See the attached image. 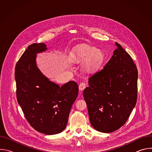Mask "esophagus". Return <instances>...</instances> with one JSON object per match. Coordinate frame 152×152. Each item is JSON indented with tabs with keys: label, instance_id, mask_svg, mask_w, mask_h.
<instances>
[{
	"label": "esophagus",
	"instance_id": "1",
	"mask_svg": "<svg viewBox=\"0 0 152 152\" xmlns=\"http://www.w3.org/2000/svg\"><path fill=\"white\" fill-rule=\"evenodd\" d=\"M85 88H86V84H85V83L82 82V83H80L79 84V90H80V91L83 90Z\"/></svg>",
	"mask_w": 152,
	"mask_h": 152
}]
</instances>
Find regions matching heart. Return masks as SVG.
I'll use <instances>...</instances> for the list:
<instances>
[{
  "label": "heart",
  "mask_w": 152,
  "mask_h": 152,
  "mask_svg": "<svg viewBox=\"0 0 152 152\" xmlns=\"http://www.w3.org/2000/svg\"><path fill=\"white\" fill-rule=\"evenodd\" d=\"M71 58L75 63L80 64L85 62L86 69L91 72L97 71L100 68L104 59V53L95 47L79 46L72 51Z\"/></svg>",
  "instance_id": "obj_1"
}]
</instances>
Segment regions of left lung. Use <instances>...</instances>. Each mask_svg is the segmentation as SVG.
<instances>
[{
	"mask_svg": "<svg viewBox=\"0 0 152 152\" xmlns=\"http://www.w3.org/2000/svg\"><path fill=\"white\" fill-rule=\"evenodd\" d=\"M115 45L110 60L89 78V86L83 93L91 125L104 133L120 129L137 100V68L121 46L117 42Z\"/></svg>",
	"mask_w": 152,
	"mask_h": 152,
	"instance_id": "1",
	"label": "left lung"
}]
</instances>
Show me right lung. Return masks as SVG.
<instances>
[{
    "label": "right lung",
    "mask_w": 152,
    "mask_h": 152,
    "mask_svg": "<svg viewBox=\"0 0 152 152\" xmlns=\"http://www.w3.org/2000/svg\"><path fill=\"white\" fill-rule=\"evenodd\" d=\"M46 50L44 43H34L21 55L15 69L16 95L30 125L39 132L54 135L66 128L79 88L72 80L59 86L42 74L37 53Z\"/></svg>",
    "instance_id": "1"
}]
</instances>
